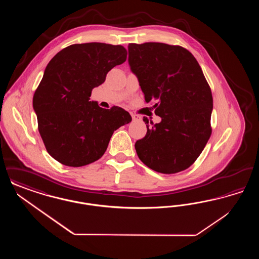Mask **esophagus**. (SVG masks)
I'll return each instance as SVG.
<instances>
[{
    "instance_id": "obj_1",
    "label": "esophagus",
    "mask_w": 259,
    "mask_h": 259,
    "mask_svg": "<svg viewBox=\"0 0 259 259\" xmlns=\"http://www.w3.org/2000/svg\"><path fill=\"white\" fill-rule=\"evenodd\" d=\"M131 116H132V119H133V121H140V120H141V116H140V115H138V114H135V113H131Z\"/></svg>"
}]
</instances>
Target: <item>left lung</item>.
<instances>
[{
    "label": "left lung",
    "mask_w": 259,
    "mask_h": 259,
    "mask_svg": "<svg viewBox=\"0 0 259 259\" xmlns=\"http://www.w3.org/2000/svg\"><path fill=\"white\" fill-rule=\"evenodd\" d=\"M129 65L160 123L136 142L137 154L153 171L176 174L189 168L211 134L212 96L195 57L180 46L129 44ZM148 123V122H147Z\"/></svg>",
    "instance_id": "obj_1"
}]
</instances>
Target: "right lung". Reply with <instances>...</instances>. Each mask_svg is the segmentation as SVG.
I'll return each instance as SVG.
<instances>
[{
  "mask_svg": "<svg viewBox=\"0 0 259 259\" xmlns=\"http://www.w3.org/2000/svg\"><path fill=\"white\" fill-rule=\"evenodd\" d=\"M122 46L75 44L59 51L46 68L33 98L37 128L48 152L63 165L81 167L100 159L112 133L132 118L119 107L91 102L94 87L126 61Z\"/></svg>",
  "mask_w": 259,
  "mask_h": 259,
  "instance_id": "obj_1",
  "label": "right lung"
}]
</instances>
